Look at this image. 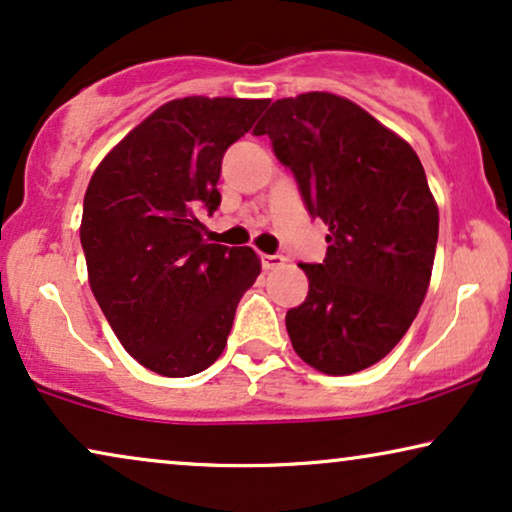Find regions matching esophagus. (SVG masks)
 <instances>
[{"mask_svg": "<svg viewBox=\"0 0 512 512\" xmlns=\"http://www.w3.org/2000/svg\"><path fill=\"white\" fill-rule=\"evenodd\" d=\"M286 258L282 254H261V265L263 270H272L277 268V265H282Z\"/></svg>", "mask_w": 512, "mask_h": 512, "instance_id": "esophagus-1", "label": "esophagus"}]
</instances>
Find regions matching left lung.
<instances>
[{"label": "left lung", "instance_id": "1", "mask_svg": "<svg viewBox=\"0 0 512 512\" xmlns=\"http://www.w3.org/2000/svg\"><path fill=\"white\" fill-rule=\"evenodd\" d=\"M268 135L312 219L328 226L321 263H300L310 291L286 312L296 354L326 375L384 359L408 333L429 289L438 207L408 142L331 93L272 102Z\"/></svg>", "mask_w": 512, "mask_h": 512}]
</instances>
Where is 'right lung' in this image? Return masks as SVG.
<instances>
[{"label": "right lung", "instance_id": "right-lung-1", "mask_svg": "<svg viewBox=\"0 0 512 512\" xmlns=\"http://www.w3.org/2000/svg\"><path fill=\"white\" fill-rule=\"evenodd\" d=\"M268 100L184 97L137 125L90 179L81 247L90 289L125 352L165 377L219 359L244 291L249 247L202 240L195 212L221 205V160Z\"/></svg>", "mask_w": 512, "mask_h": 512}]
</instances>
